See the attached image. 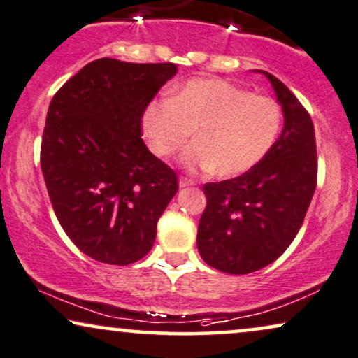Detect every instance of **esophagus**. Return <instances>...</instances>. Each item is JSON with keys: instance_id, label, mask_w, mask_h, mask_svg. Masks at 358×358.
Here are the masks:
<instances>
[{"instance_id": "34e87169", "label": "esophagus", "mask_w": 358, "mask_h": 358, "mask_svg": "<svg viewBox=\"0 0 358 358\" xmlns=\"http://www.w3.org/2000/svg\"><path fill=\"white\" fill-rule=\"evenodd\" d=\"M189 185H194L192 179H187V178H180L179 179V187H189Z\"/></svg>"}]
</instances>
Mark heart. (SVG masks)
<instances>
[{
	"label": "heart",
	"instance_id": "obj_1",
	"mask_svg": "<svg viewBox=\"0 0 358 358\" xmlns=\"http://www.w3.org/2000/svg\"><path fill=\"white\" fill-rule=\"evenodd\" d=\"M282 128L275 99L253 95L220 78L185 82L173 99L151 101L143 113V131L151 151L166 157L179 151L196 129L197 141L182 155L185 168L236 178L270 155Z\"/></svg>",
	"mask_w": 358,
	"mask_h": 358
}]
</instances>
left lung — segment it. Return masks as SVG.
<instances>
[{
    "label": "left lung",
    "mask_w": 358,
    "mask_h": 358,
    "mask_svg": "<svg viewBox=\"0 0 358 358\" xmlns=\"http://www.w3.org/2000/svg\"><path fill=\"white\" fill-rule=\"evenodd\" d=\"M285 128L257 168L203 185L207 207L199 220L203 262L229 275H248L275 262L298 235L317 184L314 124L308 110L275 76Z\"/></svg>",
    "instance_id": "left-lung-1"
}]
</instances>
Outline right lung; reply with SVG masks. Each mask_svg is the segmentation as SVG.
<instances>
[{
	"mask_svg": "<svg viewBox=\"0 0 358 358\" xmlns=\"http://www.w3.org/2000/svg\"><path fill=\"white\" fill-rule=\"evenodd\" d=\"M176 64L103 57L54 95L41 143L50 203L69 238L96 262L124 264L152 248L178 176L141 139V118Z\"/></svg>",
	"mask_w": 358,
	"mask_h": 358,
	"instance_id": "1",
	"label": "right lung"
}]
</instances>
